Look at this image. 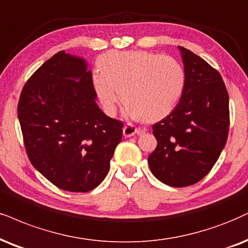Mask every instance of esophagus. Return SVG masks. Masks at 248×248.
<instances>
[{"label":"esophagus","instance_id":"esophagus-1","mask_svg":"<svg viewBox=\"0 0 248 248\" xmlns=\"http://www.w3.org/2000/svg\"><path fill=\"white\" fill-rule=\"evenodd\" d=\"M142 132H145V130L137 129V127L132 124H127L123 127V134L125 138H130V137L136 136L137 133H142Z\"/></svg>","mask_w":248,"mask_h":248}]
</instances>
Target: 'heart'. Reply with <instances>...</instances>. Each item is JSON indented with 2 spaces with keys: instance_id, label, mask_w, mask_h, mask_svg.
I'll list each match as a JSON object with an SVG mask.
<instances>
[{
  "instance_id": "obj_1",
  "label": "heart",
  "mask_w": 248,
  "mask_h": 248,
  "mask_svg": "<svg viewBox=\"0 0 248 248\" xmlns=\"http://www.w3.org/2000/svg\"><path fill=\"white\" fill-rule=\"evenodd\" d=\"M92 86L108 116L125 101L126 117L157 122L172 111L185 87V72L175 59L146 50L109 51L100 57Z\"/></svg>"
}]
</instances>
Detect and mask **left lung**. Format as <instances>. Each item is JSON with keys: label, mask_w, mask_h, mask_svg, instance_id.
Listing matches in <instances>:
<instances>
[{"label": "left lung", "mask_w": 248, "mask_h": 248, "mask_svg": "<svg viewBox=\"0 0 248 248\" xmlns=\"http://www.w3.org/2000/svg\"><path fill=\"white\" fill-rule=\"evenodd\" d=\"M178 50L185 87L175 109L153 125L157 147L148 164L162 183L184 187L209 172L227 143L229 95L218 71L191 50Z\"/></svg>", "instance_id": "obj_1"}]
</instances>
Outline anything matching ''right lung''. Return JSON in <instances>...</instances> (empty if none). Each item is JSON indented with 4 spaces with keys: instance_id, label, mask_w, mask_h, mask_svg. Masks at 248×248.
Segmentation results:
<instances>
[{
    "instance_id": "right-lung-1",
    "label": "right lung",
    "mask_w": 248,
    "mask_h": 248,
    "mask_svg": "<svg viewBox=\"0 0 248 248\" xmlns=\"http://www.w3.org/2000/svg\"><path fill=\"white\" fill-rule=\"evenodd\" d=\"M18 119L31 163L69 192H88L105 179L123 136V123L96 105L87 61L64 50L27 80Z\"/></svg>"
}]
</instances>
